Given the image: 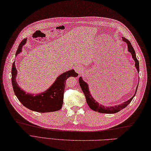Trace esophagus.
Returning <instances> with one entry per match:
<instances>
[{"label":"esophagus","mask_w":151,"mask_h":151,"mask_svg":"<svg viewBox=\"0 0 151 151\" xmlns=\"http://www.w3.org/2000/svg\"><path fill=\"white\" fill-rule=\"evenodd\" d=\"M75 70L79 73V75H81L82 73H83V72H84L83 68L81 67V66H79V65L76 66V67H75Z\"/></svg>","instance_id":"34e87169"}]
</instances>
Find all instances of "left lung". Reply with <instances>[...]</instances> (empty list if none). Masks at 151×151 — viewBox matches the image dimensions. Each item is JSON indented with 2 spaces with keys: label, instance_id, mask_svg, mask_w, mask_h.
<instances>
[{
  "label": "left lung",
  "instance_id": "8db88e82",
  "mask_svg": "<svg viewBox=\"0 0 151 151\" xmlns=\"http://www.w3.org/2000/svg\"><path fill=\"white\" fill-rule=\"evenodd\" d=\"M122 40L127 43V50L129 52H130L132 56V58L133 59V60L134 61V65H135V68L137 70L138 72L139 73V62L137 60V56H136V53L135 51L134 50V48L132 46L131 43H130L129 41L125 38L124 37H122ZM79 83L80 84V86L81 88V89L83 91V93L85 95L86 97V102L88 105V106L95 111H97L99 113H109V114H113V113H115L120 111V110L123 109L124 108H125L126 106L130 103L131 102V101L133 100V99L134 98V97L135 96L136 93L137 91V89H138V84L137 86V88H136V91H135V93L134 94V95L130 99H129L128 101L124 102L122 104H120L119 105H115L113 106H104L102 104L99 103L97 101H96L93 99V97H92V95H91L90 90H89V87H88V84L87 83H86L84 81L82 77H80L79 79Z\"/></svg>",
  "mask_w": 151,
  "mask_h": 151
}]
</instances>
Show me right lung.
<instances>
[{
	"instance_id": "1",
	"label": "right lung",
	"mask_w": 151,
	"mask_h": 151,
	"mask_svg": "<svg viewBox=\"0 0 151 151\" xmlns=\"http://www.w3.org/2000/svg\"><path fill=\"white\" fill-rule=\"evenodd\" d=\"M26 42L27 39H24L21 42L16 55L22 52V47ZM17 70L15 67V63L14 62L12 69V82L14 94L19 101L25 108L32 111L46 113L58 111L62 108L66 81L69 77L76 78L78 76V73L73 69L61 73L47 90L35 95L26 93V91L21 89L17 82Z\"/></svg>"
}]
</instances>
